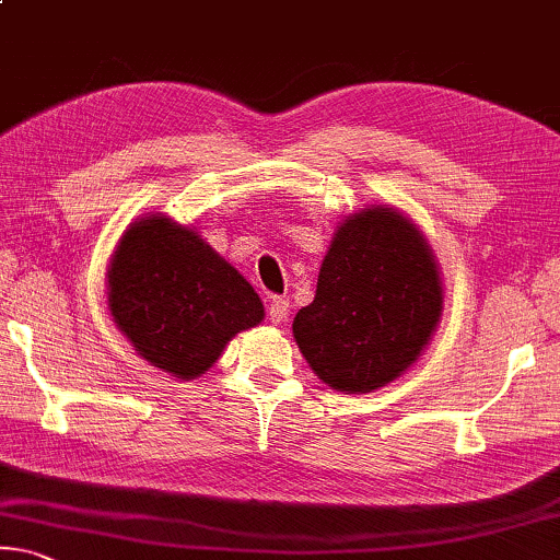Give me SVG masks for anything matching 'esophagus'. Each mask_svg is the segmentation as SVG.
Returning <instances> with one entry per match:
<instances>
[{"mask_svg":"<svg viewBox=\"0 0 560 560\" xmlns=\"http://www.w3.org/2000/svg\"><path fill=\"white\" fill-rule=\"evenodd\" d=\"M287 316H289V301L281 299V296H271V301H269L271 324L279 326V324L287 322Z\"/></svg>","mask_w":560,"mask_h":560,"instance_id":"34e87169","label":"esophagus"}]
</instances>
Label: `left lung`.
I'll return each mask as SVG.
<instances>
[{
	"instance_id": "8db88e82",
	"label": "left lung",
	"mask_w": 560,
	"mask_h": 560,
	"mask_svg": "<svg viewBox=\"0 0 560 560\" xmlns=\"http://www.w3.org/2000/svg\"><path fill=\"white\" fill-rule=\"evenodd\" d=\"M441 314L443 281L429 238L404 211L371 203L339 221L316 296L291 331L322 384L371 394L423 357Z\"/></svg>"
}]
</instances>
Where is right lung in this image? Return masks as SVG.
Here are the masks:
<instances>
[{"mask_svg":"<svg viewBox=\"0 0 560 560\" xmlns=\"http://www.w3.org/2000/svg\"><path fill=\"white\" fill-rule=\"evenodd\" d=\"M104 287L112 322L139 357L182 381L207 374L236 334L264 322L252 283L162 211L124 229Z\"/></svg>","mask_w":560,"mask_h":560,"instance_id":"obj_1","label":"right lung"}]
</instances>
